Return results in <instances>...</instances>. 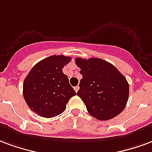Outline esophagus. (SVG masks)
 Returning a JSON list of instances; mask_svg holds the SVG:
<instances>
[{
    "mask_svg": "<svg viewBox=\"0 0 152 152\" xmlns=\"http://www.w3.org/2000/svg\"><path fill=\"white\" fill-rule=\"evenodd\" d=\"M78 90H79V87H78V86H77V87H75V91H76V92H77V91H78Z\"/></svg>",
    "mask_w": 152,
    "mask_h": 152,
    "instance_id": "1",
    "label": "esophagus"
}]
</instances>
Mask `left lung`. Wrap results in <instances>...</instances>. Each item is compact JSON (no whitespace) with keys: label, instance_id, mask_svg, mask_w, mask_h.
I'll use <instances>...</instances> for the list:
<instances>
[{"label":"left lung","instance_id":"1","mask_svg":"<svg viewBox=\"0 0 152 152\" xmlns=\"http://www.w3.org/2000/svg\"><path fill=\"white\" fill-rule=\"evenodd\" d=\"M83 78L77 96L86 104L89 114L108 121L121 113L129 98L126 78L114 65L99 58H76Z\"/></svg>","mask_w":152,"mask_h":152}]
</instances>
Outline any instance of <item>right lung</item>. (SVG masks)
<instances>
[{"mask_svg": "<svg viewBox=\"0 0 152 152\" xmlns=\"http://www.w3.org/2000/svg\"><path fill=\"white\" fill-rule=\"evenodd\" d=\"M71 61L63 55L48 56L31 69L23 83V97L32 111L46 118L58 116L76 95L62 69Z\"/></svg>", "mask_w": 152, "mask_h": 152, "instance_id": "obj_1", "label": "right lung"}]
</instances>
